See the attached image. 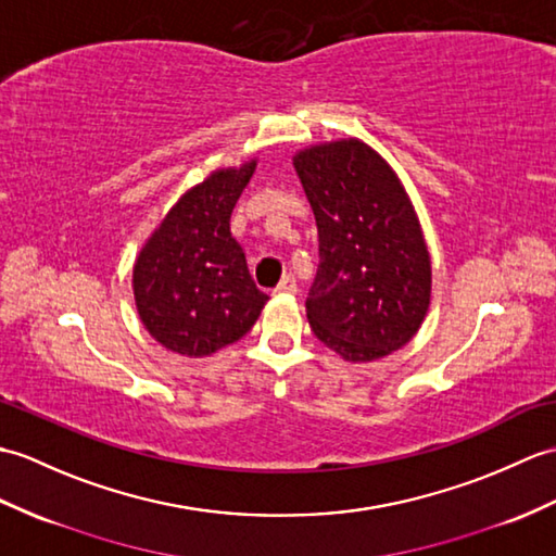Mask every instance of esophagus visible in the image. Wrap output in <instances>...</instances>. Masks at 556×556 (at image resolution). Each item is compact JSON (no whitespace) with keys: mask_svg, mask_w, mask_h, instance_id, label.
<instances>
[{"mask_svg":"<svg viewBox=\"0 0 556 556\" xmlns=\"http://www.w3.org/2000/svg\"><path fill=\"white\" fill-rule=\"evenodd\" d=\"M289 293H295V281H293V277H283V279L277 283L275 295H289Z\"/></svg>","mask_w":556,"mask_h":556,"instance_id":"1","label":"esophagus"}]
</instances>
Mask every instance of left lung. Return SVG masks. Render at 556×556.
<instances>
[{"label": "left lung", "mask_w": 556, "mask_h": 556, "mask_svg": "<svg viewBox=\"0 0 556 556\" xmlns=\"http://www.w3.org/2000/svg\"><path fill=\"white\" fill-rule=\"evenodd\" d=\"M293 167L319 235L305 301L315 337L355 365L400 351L431 305V255L405 185L357 137L295 151Z\"/></svg>", "instance_id": "left-lung-1"}]
</instances>
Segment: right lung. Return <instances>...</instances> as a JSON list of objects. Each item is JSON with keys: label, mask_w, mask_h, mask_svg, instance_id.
I'll return each mask as SVG.
<instances>
[{"label": "right lung", "mask_w": 556, "mask_h": 556, "mask_svg": "<svg viewBox=\"0 0 556 556\" xmlns=\"http://www.w3.org/2000/svg\"><path fill=\"white\" fill-rule=\"evenodd\" d=\"M257 159L217 167L187 189L137 253L141 325L170 353L208 357L247 337L267 295L255 287L229 217Z\"/></svg>", "instance_id": "add662e5"}]
</instances>
